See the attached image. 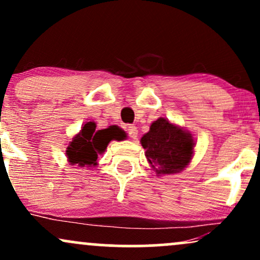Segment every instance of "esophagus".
Wrapping results in <instances>:
<instances>
[{
	"instance_id": "34e87169",
	"label": "esophagus",
	"mask_w": 260,
	"mask_h": 260,
	"mask_svg": "<svg viewBox=\"0 0 260 260\" xmlns=\"http://www.w3.org/2000/svg\"><path fill=\"white\" fill-rule=\"evenodd\" d=\"M127 133L131 138L136 139L137 137H138V128H137L136 126H133V124H129V126L127 127Z\"/></svg>"
}]
</instances>
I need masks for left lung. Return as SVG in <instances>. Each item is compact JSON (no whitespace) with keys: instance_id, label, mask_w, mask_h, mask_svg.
I'll return each mask as SVG.
<instances>
[{"instance_id":"left-lung-1","label":"left lung","mask_w":260,"mask_h":260,"mask_svg":"<svg viewBox=\"0 0 260 260\" xmlns=\"http://www.w3.org/2000/svg\"><path fill=\"white\" fill-rule=\"evenodd\" d=\"M145 156L157 175L183 171L190 162L194 149L192 134L160 117L140 139Z\"/></svg>"}]
</instances>
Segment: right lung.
<instances>
[{
    "mask_svg": "<svg viewBox=\"0 0 260 260\" xmlns=\"http://www.w3.org/2000/svg\"><path fill=\"white\" fill-rule=\"evenodd\" d=\"M95 128L96 124L94 122H85L80 132L73 137L66 150L70 164H77L80 168L96 166L98 155L105 151L111 140H118L122 137V131L116 126L99 131Z\"/></svg>",
    "mask_w": 260,
    "mask_h": 260,
    "instance_id": "1",
    "label": "right lung"
}]
</instances>
